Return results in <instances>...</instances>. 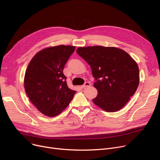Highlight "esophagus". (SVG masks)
Wrapping results in <instances>:
<instances>
[{
	"label": "esophagus",
	"instance_id": "esophagus-1",
	"mask_svg": "<svg viewBox=\"0 0 160 160\" xmlns=\"http://www.w3.org/2000/svg\"><path fill=\"white\" fill-rule=\"evenodd\" d=\"M91 83L89 82H85L84 84L81 86V87H82V88H85L91 86Z\"/></svg>",
	"mask_w": 160,
	"mask_h": 160
}]
</instances>
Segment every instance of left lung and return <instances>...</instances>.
Masks as SVG:
<instances>
[{"mask_svg":"<svg viewBox=\"0 0 160 160\" xmlns=\"http://www.w3.org/2000/svg\"><path fill=\"white\" fill-rule=\"evenodd\" d=\"M78 54L91 67L98 91L93 102L107 112L121 110L139 83L137 63L124 50L113 47H78Z\"/></svg>","mask_w":160,"mask_h":160,"instance_id":"obj_1","label":"left lung"}]
</instances>
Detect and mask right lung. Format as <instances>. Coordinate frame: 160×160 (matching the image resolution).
I'll list each match as a JSON object with an SVG mask.
<instances>
[{
    "mask_svg": "<svg viewBox=\"0 0 160 160\" xmlns=\"http://www.w3.org/2000/svg\"><path fill=\"white\" fill-rule=\"evenodd\" d=\"M75 47L58 45L40 50L32 58L24 75L26 93L38 110L48 117L68 106L76 91L67 86L64 66Z\"/></svg>",
    "mask_w": 160,
    "mask_h": 160,
    "instance_id": "right-lung-1",
    "label": "right lung"
}]
</instances>
